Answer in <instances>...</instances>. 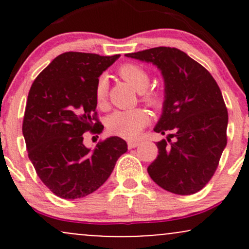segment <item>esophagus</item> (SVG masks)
<instances>
[{
	"mask_svg": "<svg viewBox=\"0 0 249 249\" xmlns=\"http://www.w3.org/2000/svg\"><path fill=\"white\" fill-rule=\"evenodd\" d=\"M138 145H139L138 142H127V147L130 148V150H131V148L137 147V146H138Z\"/></svg>",
	"mask_w": 249,
	"mask_h": 249,
	"instance_id": "esophagus-1",
	"label": "esophagus"
}]
</instances>
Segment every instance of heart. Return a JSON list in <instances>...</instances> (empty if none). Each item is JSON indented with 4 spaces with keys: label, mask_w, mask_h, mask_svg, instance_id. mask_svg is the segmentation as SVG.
<instances>
[{
    "label": "heart",
    "mask_w": 249,
    "mask_h": 249,
    "mask_svg": "<svg viewBox=\"0 0 249 249\" xmlns=\"http://www.w3.org/2000/svg\"><path fill=\"white\" fill-rule=\"evenodd\" d=\"M119 76L127 82L133 89L142 92L146 90L150 84V75L145 68L136 63H125L119 67ZM107 93V83L104 76L97 79L95 85V101L99 107L105 105ZM142 99L151 107L160 108L164 103L162 93L158 90L145 91ZM150 121L147 112L141 107L130 110H117L107 118V127L108 132L123 137L126 139H134L138 136L142 128Z\"/></svg>",
    "instance_id": "obj_1"
}]
</instances>
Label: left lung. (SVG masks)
I'll list each match as a JSON object with an SVG mask.
<instances>
[{"label":"left lung","mask_w":249,"mask_h":249,"mask_svg":"<svg viewBox=\"0 0 249 249\" xmlns=\"http://www.w3.org/2000/svg\"><path fill=\"white\" fill-rule=\"evenodd\" d=\"M125 56L152 63L165 83L162 113L153 130L168 136L157 142L159 154L147 167L148 174L168 192H199L213 177L227 144L228 112L215 79L177 48L158 47Z\"/></svg>","instance_id":"left-lung-1"}]
</instances>
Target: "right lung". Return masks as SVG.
Returning <instances> with one entry per match:
<instances>
[{"label":"right lung","instance_id":"right-lung-1","mask_svg":"<svg viewBox=\"0 0 249 249\" xmlns=\"http://www.w3.org/2000/svg\"><path fill=\"white\" fill-rule=\"evenodd\" d=\"M119 58L69 51L57 56L36 77L23 118L28 157L37 176L53 194L78 199L95 192L127 151L119 137L99 142L95 150L83 144V133H101L95 85Z\"/></svg>","mask_w":249,"mask_h":249}]
</instances>
